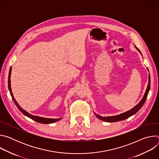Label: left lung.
<instances>
[{"mask_svg": "<svg viewBox=\"0 0 159 159\" xmlns=\"http://www.w3.org/2000/svg\"><path fill=\"white\" fill-rule=\"evenodd\" d=\"M134 48L137 49L139 52L142 55V53L136 47L134 46ZM148 71V69H147ZM150 74L148 75V85H147V89L145 90V93L143 96V98L142 99V100L136 105L134 107H133L132 109H131L130 110L126 111V112H125L123 113H121V114L120 115H116V116H100L98 114H96V112H94V114L96 115V116L102 120V121H106V122H109V123H112V122H116V121H121V120H126L127 118H128L129 117L134 115V114H136L140 109L141 107L143 106V105L144 104L146 99H147V96H148V94L149 93V90H150Z\"/></svg>", "mask_w": 159, "mask_h": 159, "instance_id": "obj_1", "label": "left lung"}]
</instances>
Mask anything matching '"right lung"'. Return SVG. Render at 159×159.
<instances>
[{
  "instance_id": "1",
  "label": "right lung",
  "mask_w": 159,
  "mask_h": 159,
  "mask_svg": "<svg viewBox=\"0 0 159 159\" xmlns=\"http://www.w3.org/2000/svg\"><path fill=\"white\" fill-rule=\"evenodd\" d=\"M11 70H12V66L10 68L9 70V77H8V87H9V92L11 94V96L12 97V99L14 101V102L15 103L16 106L17 107V108L19 109V110L25 116L32 119L33 120L39 123H43V124H50V123H53L55 122H57L60 120L62 119V118H43V117H40V116H34L30 113H29L28 112H27L26 111H25L24 109H22L19 104L17 103V102L16 101V100L15 99L12 92V89H11Z\"/></svg>"
}]
</instances>
